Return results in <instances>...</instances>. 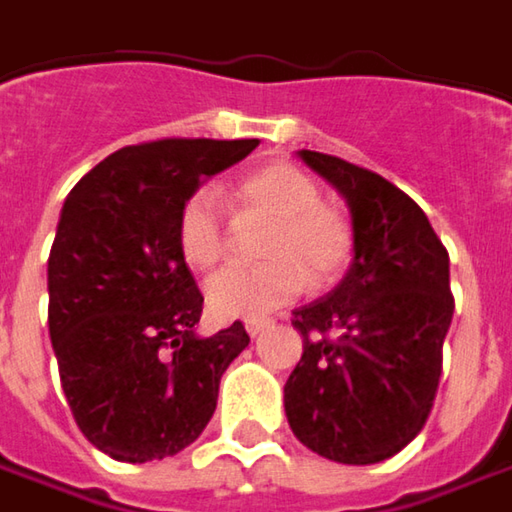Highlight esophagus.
I'll use <instances>...</instances> for the list:
<instances>
[{"instance_id": "34e87169", "label": "esophagus", "mask_w": 512, "mask_h": 512, "mask_svg": "<svg viewBox=\"0 0 512 512\" xmlns=\"http://www.w3.org/2000/svg\"><path fill=\"white\" fill-rule=\"evenodd\" d=\"M269 326H272V321H249L246 323V332H249L252 338H257V335H263Z\"/></svg>"}]
</instances>
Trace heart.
I'll use <instances>...</instances> for the list:
<instances>
[{
    "instance_id": "b5f03b06",
    "label": "heart",
    "mask_w": 512,
    "mask_h": 512,
    "mask_svg": "<svg viewBox=\"0 0 512 512\" xmlns=\"http://www.w3.org/2000/svg\"><path fill=\"white\" fill-rule=\"evenodd\" d=\"M240 217L272 220L260 240V266L226 269L206 286V300L217 318L260 321L286 306L306 289L326 286L344 275L355 252L352 223L332 206L321 203L318 183L292 163H269L246 174L232 194ZM177 243L186 263L209 272L220 266L232 234L220 212L214 189H197L180 209Z\"/></svg>"
}]
</instances>
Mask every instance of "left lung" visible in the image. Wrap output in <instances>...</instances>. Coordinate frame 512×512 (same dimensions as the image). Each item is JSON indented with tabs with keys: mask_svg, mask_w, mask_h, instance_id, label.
<instances>
[{
	"mask_svg": "<svg viewBox=\"0 0 512 512\" xmlns=\"http://www.w3.org/2000/svg\"><path fill=\"white\" fill-rule=\"evenodd\" d=\"M344 194L355 257L346 278L292 312L303 355L283 387L292 433L338 464L401 453L433 410L453 321L450 255L410 194L369 168L298 151Z\"/></svg>",
	"mask_w": 512,
	"mask_h": 512,
	"instance_id": "obj_1",
	"label": "left lung"
}]
</instances>
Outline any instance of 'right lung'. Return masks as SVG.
I'll list each match as a JSON object with an SVG mask.
<instances>
[{
	"instance_id": "1",
	"label": "right lung",
	"mask_w": 512,
	"mask_h": 512,
	"mask_svg": "<svg viewBox=\"0 0 512 512\" xmlns=\"http://www.w3.org/2000/svg\"><path fill=\"white\" fill-rule=\"evenodd\" d=\"M257 140L125 145L68 194L48 257V329L82 435L114 461L186 450L206 430L226 367L249 346L234 321L194 326L203 295L177 243L180 209L203 177Z\"/></svg>"
}]
</instances>
